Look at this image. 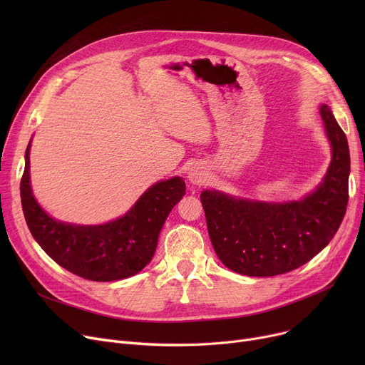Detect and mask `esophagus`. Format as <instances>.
Wrapping results in <instances>:
<instances>
[{
	"label": "esophagus",
	"instance_id": "esophagus-1",
	"mask_svg": "<svg viewBox=\"0 0 365 365\" xmlns=\"http://www.w3.org/2000/svg\"><path fill=\"white\" fill-rule=\"evenodd\" d=\"M187 179H189V182L192 183V185L200 186V185H202L207 180V175H205V171L202 170V167L195 164V165H192V167L189 168Z\"/></svg>",
	"mask_w": 365,
	"mask_h": 365
}]
</instances>
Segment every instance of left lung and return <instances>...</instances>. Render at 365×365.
I'll return each instance as SVG.
<instances>
[{
	"mask_svg": "<svg viewBox=\"0 0 365 365\" xmlns=\"http://www.w3.org/2000/svg\"><path fill=\"white\" fill-rule=\"evenodd\" d=\"M319 115L331 148L321 183L302 200L267 202L205 189L200 198L213 248L229 269L274 277L297 269L331 241L346 213L351 157L346 134L331 109Z\"/></svg>",
	"mask_w": 365,
	"mask_h": 365,
	"instance_id": "8db88e82",
	"label": "left lung"
}]
</instances>
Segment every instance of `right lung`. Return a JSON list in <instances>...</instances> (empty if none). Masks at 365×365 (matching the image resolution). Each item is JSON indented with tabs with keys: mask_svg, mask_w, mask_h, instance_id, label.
<instances>
[{
	"mask_svg": "<svg viewBox=\"0 0 365 365\" xmlns=\"http://www.w3.org/2000/svg\"><path fill=\"white\" fill-rule=\"evenodd\" d=\"M29 150L21 198L34 240L66 271L91 281H117L136 275L152 260L161 229L186 194L183 178L175 176L148 187L128 212L102 225H75L48 216L32 194Z\"/></svg>",
	"mask_w": 365,
	"mask_h": 365,
	"instance_id": "right-lung-1",
	"label": "right lung"
}]
</instances>
